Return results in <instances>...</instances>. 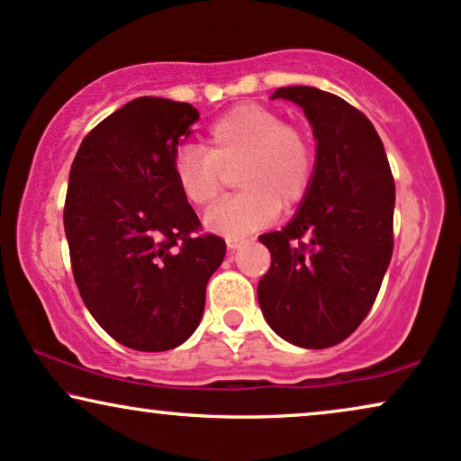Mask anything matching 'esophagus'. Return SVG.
<instances>
[{"label": "esophagus", "mask_w": 461, "mask_h": 461, "mask_svg": "<svg viewBox=\"0 0 461 461\" xmlns=\"http://www.w3.org/2000/svg\"><path fill=\"white\" fill-rule=\"evenodd\" d=\"M243 243H245L243 237H226V245H229L230 252H235V249L241 248Z\"/></svg>", "instance_id": "obj_1"}]
</instances>
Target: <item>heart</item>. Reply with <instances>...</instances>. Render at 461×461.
Instances as JSON below:
<instances>
[{"mask_svg": "<svg viewBox=\"0 0 461 461\" xmlns=\"http://www.w3.org/2000/svg\"><path fill=\"white\" fill-rule=\"evenodd\" d=\"M235 171L241 193L209 209L207 229L243 237L307 196L315 173V148L298 124L260 104L232 107L205 131L201 148H182L173 157V179L196 207L216 203Z\"/></svg>", "mask_w": 461, "mask_h": 461, "instance_id": "b5f03b06", "label": "heart"}]
</instances>
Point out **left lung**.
Masks as SVG:
<instances>
[{"mask_svg":"<svg viewBox=\"0 0 461 461\" xmlns=\"http://www.w3.org/2000/svg\"><path fill=\"white\" fill-rule=\"evenodd\" d=\"M318 140L313 182L294 220L260 235L271 267L258 284L262 313L279 337L326 349L362 324L393 249V176L384 143L360 110L313 86H284Z\"/></svg>","mask_w":461,"mask_h":461,"instance_id":"obj_1","label":"left lung"}]
</instances>
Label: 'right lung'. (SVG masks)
<instances>
[{
  "instance_id": "right-lung-1",
  "label": "right lung",
  "mask_w": 461,
  "mask_h": 461,
  "mask_svg": "<svg viewBox=\"0 0 461 461\" xmlns=\"http://www.w3.org/2000/svg\"><path fill=\"white\" fill-rule=\"evenodd\" d=\"M199 112L129 101L85 140L69 171L63 222L71 271L97 324L137 351L177 348L199 326L222 237L201 232L173 179V157Z\"/></svg>"
}]
</instances>
